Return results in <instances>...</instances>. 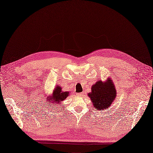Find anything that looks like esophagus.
Wrapping results in <instances>:
<instances>
[{
	"label": "esophagus",
	"mask_w": 153,
	"mask_h": 153,
	"mask_svg": "<svg viewBox=\"0 0 153 153\" xmlns=\"http://www.w3.org/2000/svg\"><path fill=\"white\" fill-rule=\"evenodd\" d=\"M83 95V94L82 93V92H80V93H77V96H79V97H81V96H82Z\"/></svg>",
	"instance_id": "34e87169"
}]
</instances>
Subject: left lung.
<instances>
[{"label":"left lung","instance_id":"1","mask_svg":"<svg viewBox=\"0 0 153 153\" xmlns=\"http://www.w3.org/2000/svg\"><path fill=\"white\" fill-rule=\"evenodd\" d=\"M91 92L88 94L92 101L94 107L102 111L108 108L114 101L116 96L115 86L109 78L107 82L97 81L91 88Z\"/></svg>","mask_w":153,"mask_h":153}]
</instances>
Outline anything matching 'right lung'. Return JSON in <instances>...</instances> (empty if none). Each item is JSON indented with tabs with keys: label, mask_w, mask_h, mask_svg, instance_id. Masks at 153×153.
<instances>
[{
	"label": "right lung",
	"mask_w": 153,
	"mask_h": 153,
	"mask_svg": "<svg viewBox=\"0 0 153 153\" xmlns=\"http://www.w3.org/2000/svg\"><path fill=\"white\" fill-rule=\"evenodd\" d=\"M68 92H62L61 91V88L60 87V86H57L53 91L52 96H50V98L48 97V98L46 99L48 100L46 103H48V102L49 103L48 104L52 105L55 107H56V105H59V104H60L62 102V101L65 100L66 98V97L68 96Z\"/></svg>",
	"instance_id": "1"
}]
</instances>
